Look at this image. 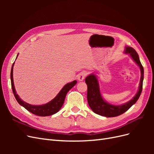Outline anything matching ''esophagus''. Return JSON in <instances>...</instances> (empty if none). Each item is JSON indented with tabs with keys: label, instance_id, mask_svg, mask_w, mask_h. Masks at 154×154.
<instances>
[{
	"label": "esophagus",
	"instance_id": "1",
	"mask_svg": "<svg viewBox=\"0 0 154 154\" xmlns=\"http://www.w3.org/2000/svg\"><path fill=\"white\" fill-rule=\"evenodd\" d=\"M86 75H87V72L85 71H83V72H81L80 73H79L78 76H77L78 80L80 81V82L83 81L85 79Z\"/></svg>",
	"mask_w": 154,
	"mask_h": 154
}]
</instances>
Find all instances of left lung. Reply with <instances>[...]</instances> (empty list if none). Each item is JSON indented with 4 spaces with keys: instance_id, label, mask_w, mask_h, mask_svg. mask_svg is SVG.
Instances as JSON below:
<instances>
[{
    "instance_id": "obj_1",
    "label": "left lung",
    "mask_w": 154,
    "mask_h": 154,
    "mask_svg": "<svg viewBox=\"0 0 154 154\" xmlns=\"http://www.w3.org/2000/svg\"><path fill=\"white\" fill-rule=\"evenodd\" d=\"M125 53L128 54L130 57L140 68L141 78L139 83V90L132 99L123 105H112L104 100L102 97L100 90L99 82L97 76L94 74H91L85 78V83L87 85V101L88 104L94 113L107 118L116 117L123 114L128 110L136 101L140 96L143 89V82L144 79V69L141 63L139 55L132 48L126 46Z\"/></svg>"
}]
</instances>
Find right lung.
<instances>
[{"label":"right lung","instance_id":"1","mask_svg":"<svg viewBox=\"0 0 154 154\" xmlns=\"http://www.w3.org/2000/svg\"><path fill=\"white\" fill-rule=\"evenodd\" d=\"M14 63H15V62L13 63V66L11 70V87H12V90H13L14 96H15V97L16 98L18 103H19L20 105H22V106H24L26 110L29 111L30 112H31L32 114H33L35 115H37L39 116H49L58 112L60 110V109L62 108L67 92L69 91L70 89H71V88L75 85L77 83L76 80H74L72 82L67 83L66 85H65L63 86V87L62 88L61 91L59 92V93L57 95V96H56L54 99L48 102V103L41 105H31L26 103V102L22 100H21V98H20L19 96L17 94L15 85H14L13 78V69Z\"/></svg>","mask_w":154,"mask_h":154}]
</instances>
